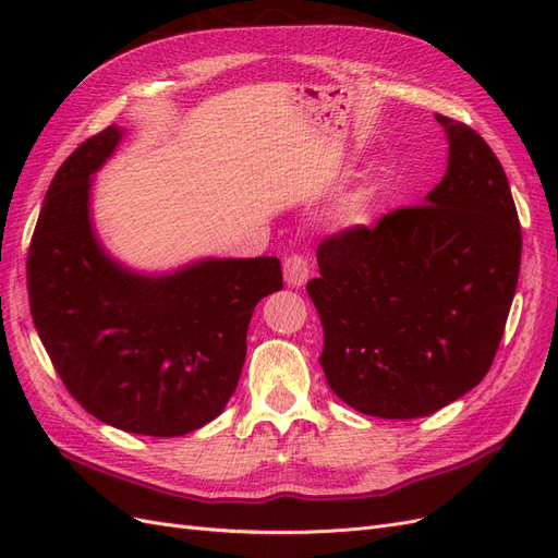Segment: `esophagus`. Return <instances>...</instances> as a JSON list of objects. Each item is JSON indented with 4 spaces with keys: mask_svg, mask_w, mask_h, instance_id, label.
I'll return each instance as SVG.
<instances>
[{
    "mask_svg": "<svg viewBox=\"0 0 558 558\" xmlns=\"http://www.w3.org/2000/svg\"><path fill=\"white\" fill-rule=\"evenodd\" d=\"M310 279V260L302 256V253H291L289 258L283 260V281L289 286H305Z\"/></svg>",
    "mask_w": 558,
    "mask_h": 558,
    "instance_id": "esophagus-1",
    "label": "esophagus"
}]
</instances>
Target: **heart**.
Here are the masks:
<instances>
[{
    "label": "heart",
    "instance_id": "1",
    "mask_svg": "<svg viewBox=\"0 0 558 558\" xmlns=\"http://www.w3.org/2000/svg\"><path fill=\"white\" fill-rule=\"evenodd\" d=\"M365 216H367L365 205H353V207H351V211H349V221L359 223V221H365Z\"/></svg>",
    "mask_w": 558,
    "mask_h": 558
}]
</instances>
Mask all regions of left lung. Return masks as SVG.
Segmentation results:
<instances>
[{"label": "left lung", "instance_id": "left-lung-1", "mask_svg": "<svg viewBox=\"0 0 558 558\" xmlns=\"http://www.w3.org/2000/svg\"><path fill=\"white\" fill-rule=\"evenodd\" d=\"M435 118L449 142L442 181L424 205L326 238L307 283L328 386L369 416H428L475 388L517 291L521 226L502 165L475 130Z\"/></svg>", "mask_w": 558, "mask_h": 558}]
</instances>
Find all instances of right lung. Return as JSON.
<instances>
[{
  "label": "right lung",
  "instance_id": "1",
  "mask_svg": "<svg viewBox=\"0 0 558 558\" xmlns=\"http://www.w3.org/2000/svg\"><path fill=\"white\" fill-rule=\"evenodd\" d=\"M109 125L48 185L27 251L29 312L66 391L105 424L174 437L223 412L258 302L283 289L277 258L199 260L165 277L123 269L97 244L90 174L113 154Z\"/></svg>",
  "mask_w": 558,
  "mask_h": 558
}]
</instances>
